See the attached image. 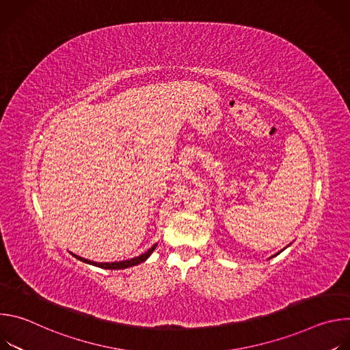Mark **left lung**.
<instances>
[{
    "mask_svg": "<svg viewBox=\"0 0 350 350\" xmlns=\"http://www.w3.org/2000/svg\"><path fill=\"white\" fill-rule=\"evenodd\" d=\"M284 249H285V247H284ZM284 249H282V251H284ZM282 251H280V252H282ZM280 252H278V254H280ZM278 254H277V255H278Z\"/></svg>",
    "mask_w": 350,
    "mask_h": 350,
    "instance_id": "left-lung-1",
    "label": "left lung"
}]
</instances>
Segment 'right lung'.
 Here are the masks:
<instances>
[{
  "mask_svg": "<svg viewBox=\"0 0 350 350\" xmlns=\"http://www.w3.org/2000/svg\"><path fill=\"white\" fill-rule=\"evenodd\" d=\"M155 247H157V243H155L152 247H149L145 254H142V255H139V256H137V258H133V259H129V260H122V262H112V263H96V262H91V260H88V259L80 258V256H77V255H73V256H75L76 259L84 262V263H88V265H92V266H96V267L108 269V270H120V269H127V267L137 266V265L145 262L149 256H151V254L155 251Z\"/></svg>",
  "mask_w": 350,
  "mask_h": 350,
  "instance_id": "1",
  "label": "right lung"
}]
</instances>
